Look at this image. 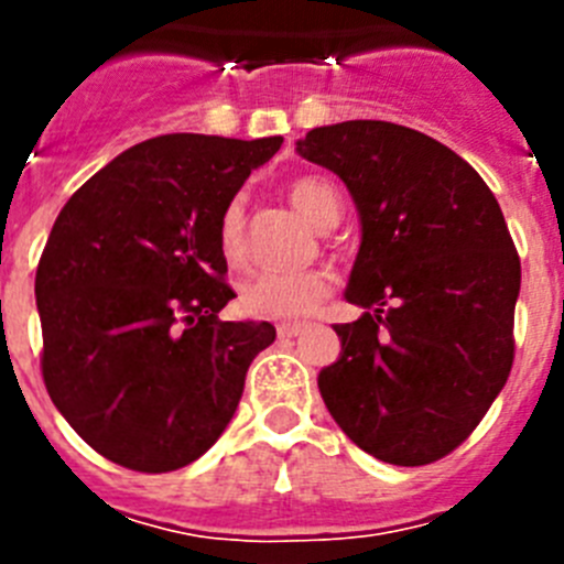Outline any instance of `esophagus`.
Instances as JSON below:
<instances>
[{
  "instance_id": "1",
  "label": "esophagus",
  "mask_w": 564,
  "mask_h": 564,
  "mask_svg": "<svg viewBox=\"0 0 564 564\" xmlns=\"http://www.w3.org/2000/svg\"><path fill=\"white\" fill-rule=\"evenodd\" d=\"M305 330H307L305 322H282V325H276L279 338H296L299 333H305Z\"/></svg>"
}]
</instances>
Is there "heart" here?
<instances>
[{"instance_id":"heart-1","label":"heart","mask_w":564,"mask_h":564,"mask_svg":"<svg viewBox=\"0 0 564 564\" xmlns=\"http://www.w3.org/2000/svg\"><path fill=\"white\" fill-rule=\"evenodd\" d=\"M288 200L293 203L307 223L327 231L338 223L341 203L336 188L322 177H293L288 183ZM217 246L226 262L237 265L246 259V203L234 197L226 203L217 220ZM330 276L325 271L307 273H253L239 288V307L251 318H271V322H288V318L311 316L327 296H330Z\"/></svg>"}]
</instances>
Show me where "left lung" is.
Returning a JSON list of instances; mask_svg holds the SVG:
<instances>
[{
	"instance_id": "1",
	"label": "left lung",
	"mask_w": 564,
	"mask_h": 564,
	"mask_svg": "<svg viewBox=\"0 0 564 564\" xmlns=\"http://www.w3.org/2000/svg\"><path fill=\"white\" fill-rule=\"evenodd\" d=\"M305 161L350 188L361 248L336 325L341 358L318 372L333 421L392 466L455 452L514 364L520 257L480 174L430 134L387 121L316 127Z\"/></svg>"
}]
</instances>
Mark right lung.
<instances>
[{"instance_id": "obj_1", "label": "right lung", "mask_w": 564, "mask_h": 564, "mask_svg": "<svg viewBox=\"0 0 564 564\" xmlns=\"http://www.w3.org/2000/svg\"><path fill=\"white\" fill-rule=\"evenodd\" d=\"M282 138L161 134L67 200L36 268L42 378L84 441L132 471L206 455L237 412L268 322H223L217 220Z\"/></svg>"}]
</instances>
